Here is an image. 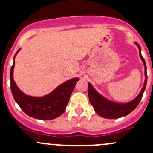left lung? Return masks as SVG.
Returning <instances> with one entry per match:
<instances>
[{
  "instance_id": "left-lung-1",
  "label": "left lung",
  "mask_w": 153,
  "mask_h": 153,
  "mask_svg": "<svg viewBox=\"0 0 153 153\" xmlns=\"http://www.w3.org/2000/svg\"><path fill=\"white\" fill-rule=\"evenodd\" d=\"M136 44L139 48L140 57H141L143 64H144L145 82L139 95L133 101L127 103V104H116V103L112 102V101H109V100L106 99L105 98L101 96L99 93L96 92L93 86L90 84H88V95H89L90 104L93 106L94 109L97 112V114H98L100 116L103 117V118H109V119H115V118H119L125 116V115H127L138 106V104L142 98L143 92H144L146 86L147 74H146V63H145L144 59H143L141 53V47L138 44Z\"/></svg>"
}]
</instances>
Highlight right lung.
Returning a JSON list of instances; mask_svg holds the SVG:
<instances>
[{"label":"right lung","instance_id":"obj_1","mask_svg":"<svg viewBox=\"0 0 153 153\" xmlns=\"http://www.w3.org/2000/svg\"><path fill=\"white\" fill-rule=\"evenodd\" d=\"M14 67L15 62L10 69L11 91L15 101L27 115L37 119L52 120L64 113L78 78L66 81L44 97L28 96L23 93L15 84L13 79Z\"/></svg>","mask_w":153,"mask_h":153}]
</instances>
